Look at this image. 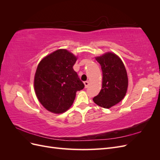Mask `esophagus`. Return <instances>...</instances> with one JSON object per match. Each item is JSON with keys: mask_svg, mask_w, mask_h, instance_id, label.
<instances>
[{"mask_svg": "<svg viewBox=\"0 0 160 160\" xmlns=\"http://www.w3.org/2000/svg\"><path fill=\"white\" fill-rule=\"evenodd\" d=\"M84 85H85V88H88V86H89V81H85V82H84Z\"/></svg>", "mask_w": 160, "mask_h": 160, "instance_id": "obj_1", "label": "esophagus"}]
</instances>
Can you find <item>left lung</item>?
<instances>
[{"instance_id": "left-lung-1", "label": "left lung", "mask_w": 160, "mask_h": 160, "mask_svg": "<svg viewBox=\"0 0 160 160\" xmlns=\"http://www.w3.org/2000/svg\"><path fill=\"white\" fill-rule=\"evenodd\" d=\"M102 70V88L93 99L101 108L109 109L122 101L126 95L128 77L123 61L114 52H107L95 57Z\"/></svg>"}]
</instances>
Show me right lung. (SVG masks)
Masks as SVG:
<instances>
[{"label": "right lung", "instance_id": "1", "mask_svg": "<svg viewBox=\"0 0 160 160\" xmlns=\"http://www.w3.org/2000/svg\"><path fill=\"white\" fill-rule=\"evenodd\" d=\"M77 56L60 49L47 55L38 63L34 78L38 100L47 111L62 113L73 103L76 92L84 88L72 67Z\"/></svg>", "mask_w": 160, "mask_h": 160}]
</instances>
